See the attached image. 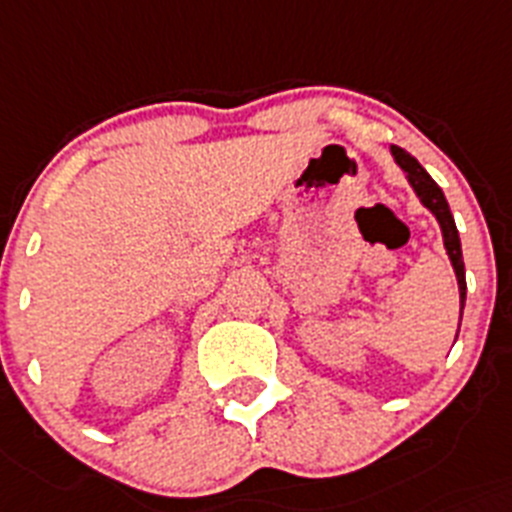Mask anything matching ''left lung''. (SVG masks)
Masks as SVG:
<instances>
[{"label":"left lung","instance_id":"1","mask_svg":"<svg viewBox=\"0 0 512 512\" xmlns=\"http://www.w3.org/2000/svg\"><path fill=\"white\" fill-rule=\"evenodd\" d=\"M391 156H394L396 166L407 174L409 186L414 189V194H417V199L422 202V207L432 212V217L437 219L439 229H442L444 250H447V257H450L452 270H455V278H457V290H460V321H462V310H465V300H467L465 260H462L460 232H457V224L450 212V204H447V199H444V191L439 189L437 181L424 171V166L419 164L414 156H409L407 151L399 146H391ZM457 333H460V326H457Z\"/></svg>","mask_w":512,"mask_h":512}]
</instances>
